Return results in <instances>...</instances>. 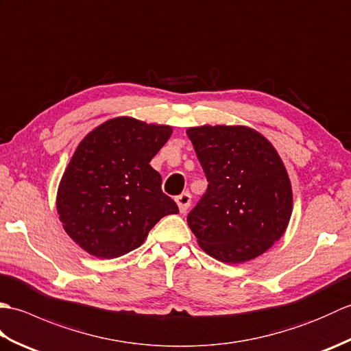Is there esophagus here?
<instances>
[{
	"label": "esophagus",
	"mask_w": 351,
	"mask_h": 351,
	"mask_svg": "<svg viewBox=\"0 0 351 351\" xmlns=\"http://www.w3.org/2000/svg\"><path fill=\"white\" fill-rule=\"evenodd\" d=\"M176 204H178V206H180V211L184 214V213H187V210L190 208V205H191V195L189 191H185V193H182V195H180V196H176Z\"/></svg>",
	"instance_id": "1"
}]
</instances>
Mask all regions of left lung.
Returning a JSON list of instances; mask_svg holds the SVG:
<instances>
[{
    "label": "left lung",
    "mask_w": 351,
    "mask_h": 351,
    "mask_svg": "<svg viewBox=\"0 0 351 351\" xmlns=\"http://www.w3.org/2000/svg\"><path fill=\"white\" fill-rule=\"evenodd\" d=\"M187 136L208 187L187 215L199 245L221 263L263 255L285 232L293 191L270 141L245 126H199Z\"/></svg>",
    "instance_id": "obj_1"
}]
</instances>
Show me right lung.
I'll return each mask as SVG.
<instances>
[{
  "instance_id": "obj_1",
  "label": "right lung",
  "mask_w": 351,
  "mask_h": 351,
  "mask_svg": "<svg viewBox=\"0 0 351 351\" xmlns=\"http://www.w3.org/2000/svg\"><path fill=\"white\" fill-rule=\"evenodd\" d=\"M170 134L166 125L116 117L78 145L58 187L57 211L81 249L96 258L122 256L140 247L164 215L180 213L149 164Z\"/></svg>"
}]
</instances>
